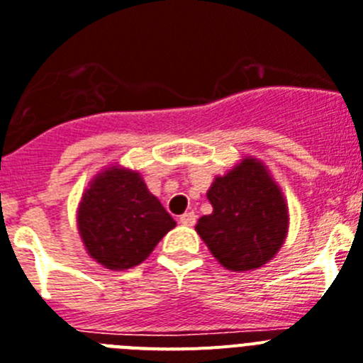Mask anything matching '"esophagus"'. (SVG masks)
I'll return each instance as SVG.
<instances>
[{"instance_id":"esophagus-1","label":"esophagus","mask_w":363,"mask_h":363,"mask_svg":"<svg viewBox=\"0 0 363 363\" xmlns=\"http://www.w3.org/2000/svg\"><path fill=\"white\" fill-rule=\"evenodd\" d=\"M195 220H197V216H195V212H186L182 213L181 217H179V223L184 226H194Z\"/></svg>"}]
</instances>
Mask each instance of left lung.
Returning <instances> with one entry per match:
<instances>
[{
    "instance_id": "left-lung-1",
    "label": "left lung",
    "mask_w": 363,
    "mask_h": 363,
    "mask_svg": "<svg viewBox=\"0 0 363 363\" xmlns=\"http://www.w3.org/2000/svg\"><path fill=\"white\" fill-rule=\"evenodd\" d=\"M213 206L195 226L206 247L232 272L254 270L276 256L289 230V208L267 166L247 157L206 194Z\"/></svg>"
}]
</instances>
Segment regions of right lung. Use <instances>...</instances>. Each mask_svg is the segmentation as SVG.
<instances>
[{
    "mask_svg": "<svg viewBox=\"0 0 363 363\" xmlns=\"http://www.w3.org/2000/svg\"><path fill=\"white\" fill-rule=\"evenodd\" d=\"M77 220L87 254L109 270L140 264L175 226L140 173L121 166L106 168L89 182Z\"/></svg>",
    "mask_w": 363,
    "mask_h": 363,
    "instance_id": "add662e5",
    "label": "right lung"
}]
</instances>
